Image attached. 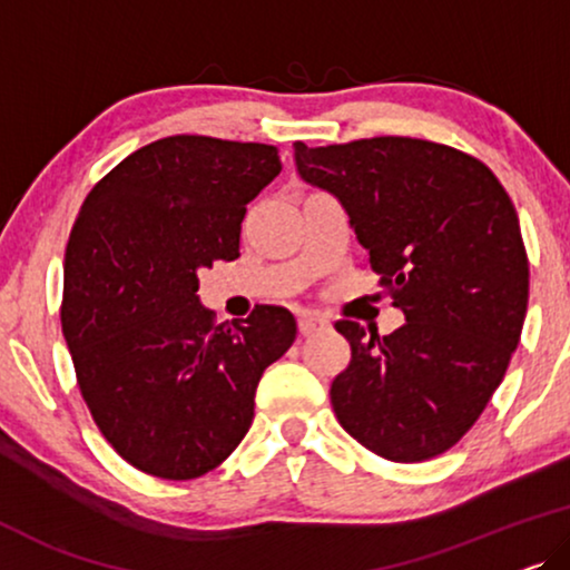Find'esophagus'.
Wrapping results in <instances>:
<instances>
[{
    "label": "esophagus",
    "instance_id": "34e87169",
    "mask_svg": "<svg viewBox=\"0 0 570 570\" xmlns=\"http://www.w3.org/2000/svg\"><path fill=\"white\" fill-rule=\"evenodd\" d=\"M327 320H323V317H317V315H312V312H302L299 315V333L304 335V338H309V335H315V333H323V331H327Z\"/></svg>",
    "mask_w": 570,
    "mask_h": 570
}]
</instances>
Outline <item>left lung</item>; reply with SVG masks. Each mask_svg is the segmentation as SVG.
Segmentation results:
<instances>
[{"label": "left lung", "instance_id": "obj_1", "mask_svg": "<svg viewBox=\"0 0 570 570\" xmlns=\"http://www.w3.org/2000/svg\"><path fill=\"white\" fill-rule=\"evenodd\" d=\"M302 180L338 198L405 323L335 331L351 362L331 384L338 423L392 462L444 454L472 429L522 335L529 263L517 208L464 151L411 136L294 144Z\"/></svg>", "mask_w": 570, "mask_h": 570}]
</instances>
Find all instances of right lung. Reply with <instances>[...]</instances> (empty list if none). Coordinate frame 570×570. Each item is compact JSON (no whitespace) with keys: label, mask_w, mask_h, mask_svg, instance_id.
<instances>
[{"label":"right lung","mask_w":570,"mask_h":570,"mask_svg":"<svg viewBox=\"0 0 570 570\" xmlns=\"http://www.w3.org/2000/svg\"><path fill=\"white\" fill-rule=\"evenodd\" d=\"M278 173L271 144L178 134L128 155L79 208L61 331L100 434L147 475L194 480L227 460L296 338L284 307L216 325L196 294L198 271L237 258L247 204Z\"/></svg>","instance_id":"right-lung-1"}]
</instances>
